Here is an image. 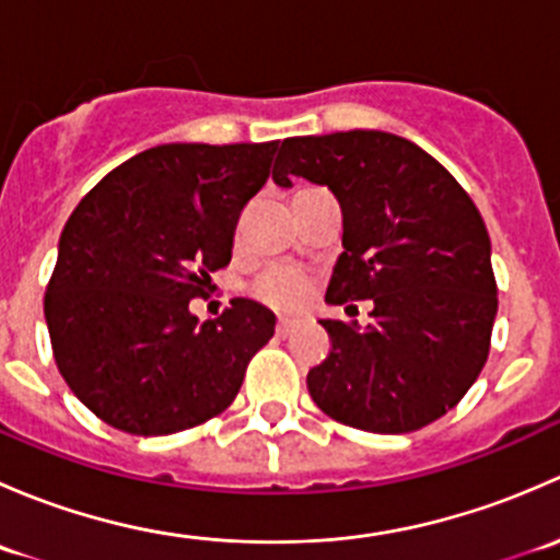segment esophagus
<instances>
[{"label":"esophagus","instance_id":"1","mask_svg":"<svg viewBox=\"0 0 560 560\" xmlns=\"http://www.w3.org/2000/svg\"><path fill=\"white\" fill-rule=\"evenodd\" d=\"M298 327H301V319H290V316H281L279 325H276V332H279V336H290V332H295Z\"/></svg>","mask_w":560,"mask_h":560}]
</instances>
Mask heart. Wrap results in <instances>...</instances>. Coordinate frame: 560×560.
<instances>
[{"label": "heart", "mask_w": 560, "mask_h": 560, "mask_svg": "<svg viewBox=\"0 0 560 560\" xmlns=\"http://www.w3.org/2000/svg\"><path fill=\"white\" fill-rule=\"evenodd\" d=\"M308 292H312V284H308L306 276L295 273L290 268H270L254 284V295L268 303V306L281 308V312L301 308L306 303Z\"/></svg>", "instance_id": "heart-1"}]
</instances>
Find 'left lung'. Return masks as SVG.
I'll return each mask as SVG.
<instances>
[{"label": "left lung", "instance_id": "left-lung-1", "mask_svg": "<svg viewBox=\"0 0 560 560\" xmlns=\"http://www.w3.org/2000/svg\"><path fill=\"white\" fill-rule=\"evenodd\" d=\"M290 175L327 186L343 213L325 301L374 303L363 330L322 319L332 349L306 376L314 404L360 431H420L490 352L499 290L477 206L420 145L380 129L287 138L273 180L292 186Z\"/></svg>", "mask_w": 560, "mask_h": 560}]
</instances>
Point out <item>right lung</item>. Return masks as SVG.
<instances>
[{"mask_svg": "<svg viewBox=\"0 0 560 560\" xmlns=\"http://www.w3.org/2000/svg\"><path fill=\"white\" fill-rule=\"evenodd\" d=\"M270 143L154 145L78 202L45 290L56 365L107 425L167 436L222 415L276 316L235 298L200 325L191 298L230 265L241 211L268 180Z\"/></svg>", "mask_w": 560, "mask_h": 560, "instance_id": "right-lung-1", "label": "right lung"}]
</instances>
